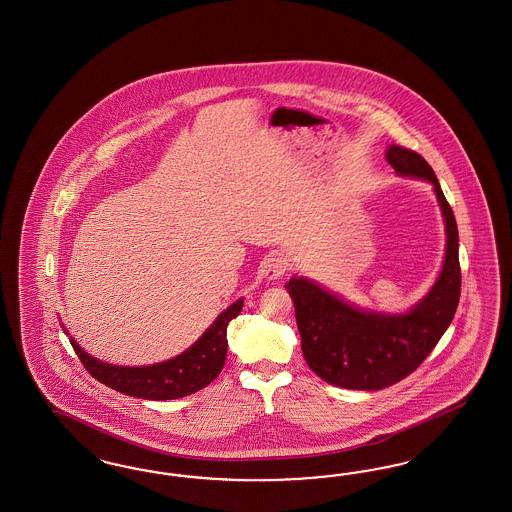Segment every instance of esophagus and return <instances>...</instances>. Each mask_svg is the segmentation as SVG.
Instances as JSON below:
<instances>
[{
  "label": "esophagus",
  "instance_id": "1",
  "mask_svg": "<svg viewBox=\"0 0 512 512\" xmlns=\"http://www.w3.org/2000/svg\"><path fill=\"white\" fill-rule=\"evenodd\" d=\"M286 259L280 253H268L261 263V272L268 280H280L286 274Z\"/></svg>",
  "mask_w": 512,
  "mask_h": 512
}]
</instances>
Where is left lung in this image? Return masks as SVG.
<instances>
[{
  "mask_svg": "<svg viewBox=\"0 0 512 512\" xmlns=\"http://www.w3.org/2000/svg\"><path fill=\"white\" fill-rule=\"evenodd\" d=\"M387 160L396 173L434 184L446 221V259L429 295L402 316L358 310L305 278L289 280L308 368L341 389L381 390L408 377L436 347L459 305V232L440 183L425 158L406 146L392 144Z\"/></svg>",
  "mask_w": 512,
  "mask_h": 512,
  "instance_id": "left-lung-1",
  "label": "left lung"
}]
</instances>
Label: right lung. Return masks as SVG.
<instances>
[{"mask_svg": "<svg viewBox=\"0 0 512 512\" xmlns=\"http://www.w3.org/2000/svg\"><path fill=\"white\" fill-rule=\"evenodd\" d=\"M242 307L244 299H238L234 305L226 308L213 322V326L207 329L192 347L184 350L181 356L156 366H110L85 354L74 341L70 343L76 350L83 368L106 387L144 400H175L204 389L221 373L225 366L228 347L226 326L232 318H236L242 312Z\"/></svg>", "mask_w": 512, "mask_h": 512, "instance_id": "add662e5", "label": "right lung"}]
</instances>
